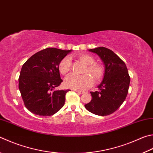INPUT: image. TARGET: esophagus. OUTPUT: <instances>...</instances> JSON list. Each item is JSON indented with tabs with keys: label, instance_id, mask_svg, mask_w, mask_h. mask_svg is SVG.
<instances>
[{
	"label": "esophagus",
	"instance_id": "esophagus-1",
	"mask_svg": "<svg viewBox=\"0 0 153 153\" xmlns=\"http://www.w3.org/2000/svg\"><path fill=\"white\" fill-rule=\"evenodd\" d=\"M75 91H76V92H77V94H84V92H83V91H79V90H75Z\"/></svg>",
	"mask_w": 153,
	"mask_h": 153
}]
</instances>
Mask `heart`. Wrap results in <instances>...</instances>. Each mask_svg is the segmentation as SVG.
<instances>
[{
	"instance_id": "heart-1",
	"label": "heart",
	"mask_w": 153,
	"mask_h": 153,
	"mask_svg": "<svg viewBox=\"0 0 153 153\" xmlns=\"http://www.w3.org/2000/svg\"><path fill=\"white\" fill-rule=\"evenodd\" d=\"M77 57L85 65V68L83 71L84 75L82 76L69 75L65 79L64 84L67 88L75 90L83 91L92 84L93 80L95 83L100 81L104 74V69L101 64L96 63L94 58L90 55L80 53L77 55ZM58 69L62 75H67L71 69L70 58L65 57L61 60L58 65Z\"/></svg>"
}]
</instances>
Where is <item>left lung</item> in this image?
Here are the masks:
<instances>
[{"label": "left lung", "mask_w": 153, "mask_h": 153, "mask_svg": "<svg viewBox=\"0 0 153 153\" xmlns=\"http://www.w3.org/2000/svg\"><path fill=\"white\" fill-rule=\"evenodd\" d=\"M89 51L101 58L105 73L98 90L91 91V100L85 108L94 114L110 115L118 109L126 98L130 81L128 71L125 63L112 50L100 47Z\"/></svg>", "instance_id": "1"}]
</instances>
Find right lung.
I'll list each match as a JSON object with an SVG mask.
<instances>
[{"instance_id":"right-lung-1","label":"right lung","mask_w":153,"mask_h":153,"mask_svg":"<svg viewBox=\"0 0 153 153\" xmlns=\"http://www.w3.org/2000/svg\"><path fill=\"white\" fill-rule=\"evenodd\" d=\"M71 51L46 48L32 55L23 65L19 88L24 104L30 112L51 116L63 106L69 90H55L63 82L58 65Z\"/></svg>"}]
</instances>
